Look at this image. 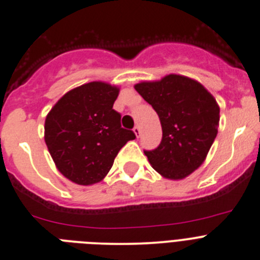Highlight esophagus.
Segmentation results:
<instances>
[{
    "label": "esophagus",
    "mask_w": 260,
    "mask_h": 260,
    "mask_svg": "<svg viewBox=\"0 0 260 260\" xmlns=\"http://www.w3.org/2000/svg\"><path fill=\"white\" fill-rule=\"evenodd\" d=\"M133 132H135L136 137H140V136H141V127H140V125H136V127L133 128Z\"/></svg>",
    "instance_id": "34e87169"
}]
</instances>
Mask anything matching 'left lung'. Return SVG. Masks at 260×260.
Returning a JSON list of instances; mask_svg holds the SVG:
<instances>
[{"label":"left lung","instance_id":"obj_1","mask_svg":"<svg viewBox=\"0 0 260 260\" xmlns=\"http://www.w3.org/2000/svg\"><path fill=\"white\" fill-rule=\"evenodd\" d=\"M135 89L152 105L162 128L158 147L145 151L148 162L164 178H186L202 165L217 136V102L202 84L181 75L142 81Z\"/></svg>","mask_w":260,"mask_h":260}]
</instances>
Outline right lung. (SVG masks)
I'll use <instances>...</instances> for the list:
<instances>
[{
  "instance_id": "add662e5",
  "label": "right lung",
  "mask_w": 260,
  "mask_h": 260,
  "mask_svg": "<svg viewBox=\"0 0 260 260\" xmlns=\"http://www.w3.org/2000/svg\"><path fill=\"white\" fill-rule=\"evenodd\" d=\"M119 87L92 81L70 90L47 114L44 140L63 176L79 185L99 183L120 148L136 135L113 109Z\"/></svg>"
}]
</instances>
